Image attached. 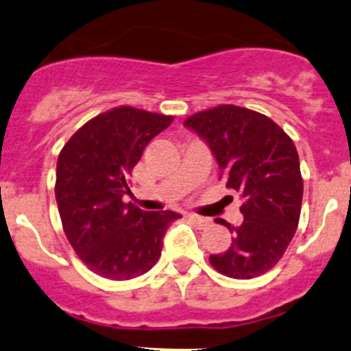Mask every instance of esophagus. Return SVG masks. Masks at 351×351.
I'll return each instance as SVG.
<instances>
[{"label": "esophagus", "instance_id": "34e87169", "mask_svg": "<svg viewBox=\"0 0 351 351\" xmlns=\"http://www.w3.org/2000/svg\"><path fill=\"white\" fill-rule=\"evenodd\" d=\"M189 219L192 221L193 224H195L197 228H200V230H202V228H207L210 224V221L207 219V217H202V216H197V214H190L189 216Z\"/></svg>", "mask_w": 351, "mask_h": 351}]
</instances>
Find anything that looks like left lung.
Wrapping results in <instances>:
<instances>
[{
  "mask_svg": "<svg viewBox=\"0 0 351 351\" xmlns=\"http://www.w3.org/2000/svg\"><path fill=\"white\" fill-rule=\"evenodd\" d=\"M185 127L209 144L219 178L243 204V223L231 226L230 248L210 255V266L234 280H252L267 273L283 257L300 219L304 180L293 141L266 114L221 104L199 111Z\"/></svg>",
  "mask_w": 351,
  "mask_h": 351,
  "instance_id": "obj_1",
  "label": "left lung"
}]
</instances>
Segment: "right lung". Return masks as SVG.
<instances>
[{
	"instance_id": "add662e5",
	"label": "right lung",
	"mask_w": 351,
	"mask_h": 351,
	"mask_svg": "<svg viewBox=\"0 0 351 351\" xmlns=\"http://www.w3.org/2000/svg\"><path fill=\"white\" fill-rule=\"evenodd\" d=\"M173 117L120 106L97 114L63 145L56 165V195L63 231L93 273L127 281L147 273L161 255L173 210L147 213L123 195L145 145Z\"/></svg>"
}]
</instances>
